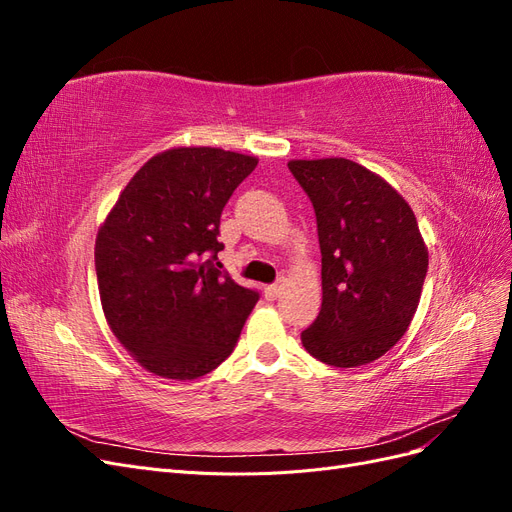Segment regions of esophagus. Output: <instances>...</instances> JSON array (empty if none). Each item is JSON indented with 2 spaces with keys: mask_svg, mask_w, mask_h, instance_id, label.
<instances>
[{
  "mask_svg": "<svg viewBox=\"0 0 512 512\" xmlns=\"http://www.w3.org/2000/svg\"><path fill=\"white\" fill-rule=\"evenodd\" d=\"M280 292H282V284H271L265 288V297H267V301H275L277 297H280Z\"/></svg>",
  "mask_w": 512,
  "mask_h": 512,
  "instance_id": "obj_1",
  "label": "esophagus"
}]
</instances>
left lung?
<instances>
[{"instance_id": "1", "label": "left lung", "mask_w": 512, "mask_h": 512, "mask_svg": "<svg viewBox=\"0 0 512 512\" xmlns=\"http://www.w3.org/2000/svg\"><path fill=\"white\" fill-rule=\"evenodd\" d=\"M288 168L314 205L322 254V307L301 342L333 367L376 361L408 331L421 301L429 256L414 213L352 160H292Z\"/></svg>"}]
</instances>
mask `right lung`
<instances>
[{"label": "right lung", "mask_w": 512, "mask_h": 512, "mask_svg": "<svg viewBox=\"0 0 512 512\" xmlns=\"http://www.w3.org/2000/svg\"><path fill=\"white\" fill-rule=\"evenodd\" d=\"M258 160L213 147L153 156L98 230L96 275L108 327L151 374L194 380L235 350L258 292L222 267L220 218Z\"/></svg>", "instance_id": "obj_1"}]
</instances>
